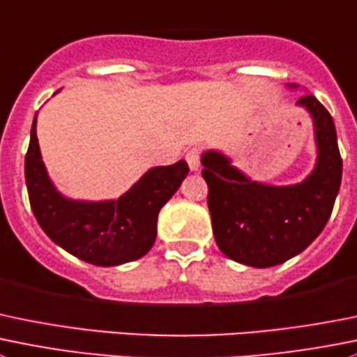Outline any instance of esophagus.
I'll return each mask as SVG.
<instances>
[{"label":"esophagus","instance_id":"1","mask_svg":"<svg viewBox=\"0 0 357 357\" xmlns=\"http://www.w3.org/2000/svg\"><path fill=\"white\" fill-rule=\"evenodd\" d=\"M186 162H188V167L192 171H199L200 169V151L197 148H192V150L186 153Z\"/></svg>","mask_w":357,"mask_h":357}]
</instances>
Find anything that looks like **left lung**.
<instances>
[{
    "instance_id": "left-lung-1",
    "label": "left lung",
    "mask_w": 357,
    "mask_h": 357,
    "mask_svg": "<svg viewBox=\"0 0 357 357\" xmlns=\"http://www.w3.org/2000/svg\"><path fill=\"white\" fill-rule=\"evenodd\" d=\"M296 105L309 112L317 146L316 167L302 183L252 181L220 151L202 153L214 238L225 256L242 265L266 268L300 255L323 231L333 211L342 181L333 119L310 94Z\"/></svg>"
}]
</instances>
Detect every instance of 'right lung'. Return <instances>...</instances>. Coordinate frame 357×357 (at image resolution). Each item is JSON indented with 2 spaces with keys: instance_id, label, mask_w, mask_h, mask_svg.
<instances>
[{
  "instance_id": "right-lung-1",
  "label": "right lung",
  "mask_w": 357,
  "mask_h": 357,
  "mask_svg": "<svg viewBox=\"0 0 357 357\" xmlns=\"http://www.w3.org/2000/svg\"><path fill=\"white\" fill-rule=\"evenodd\" d=\"M188 164L151 167L115 200L86 202L61 195L41 160L36 116L26 153V185L31 209L45 234L76 258L115 266L146 255L157 237V218L188 174Z\"/></svg>"
}]
</instances>
